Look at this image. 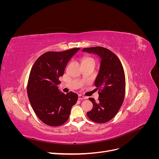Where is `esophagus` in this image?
<instances>
[{"instance_id":"obj_1","label":"esophagus","mask_w":159,"mask_h":159,"mask_svg":"<svg viewBox=\"0 0 159 159\" xmlns=\"http://www.w3.org/2000/svg\"><path fill=\"white\" fill-rule=\"evenodd\" d=\"M78 99H79L80 100H84V99H87V98H85V97H84V96L81 95H79V96H78Z\"/></svg>"}]
</instances>
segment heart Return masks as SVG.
Returning a JSON list of instances; mask_svg holds the SVG:
<instances>
[{
	"mask_svg": "<svg viewBox=\"0 0 159 159\" xmlns=\"http://www.w3.org/2000/svg\"><path fill=\"white\" fill-rule=\"evenodd\" d=\"M93 60V59L89 58V57H87V58H85V59L84 60V61H86V60Z\"/></svg>",
	"mask_w": 159,
	"mask_h": 159,
	"instance_id": "obj_1",
	"label": "heart"
}]
</instances>
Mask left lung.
I'll use <instances>...</instances> for the list:
<instances>
[{"mask_svg":"<svg viewBox=\"0 0 159 159\" xmlns=\"http://www.w3.org/2000/svg\"><path fill=\"white\" fill-rule=\"evenodd\" d=\"M82 52L98 55L101 59L99 73L95 81L97 89L100 90L99 102L89 98L93 107L87 115L95 123H106L116 115L123 102L125 76L123 66L118 57L105 48H88Z\"/></svg>","mask_w":159,"mask_h":159,"instance_id":"8db88e82","label":"left lung"}]
</instances>
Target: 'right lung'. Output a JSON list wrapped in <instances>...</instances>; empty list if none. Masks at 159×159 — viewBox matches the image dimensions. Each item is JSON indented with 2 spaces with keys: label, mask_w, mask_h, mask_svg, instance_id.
Here are the masks:
<instances>
[{
  "label": "right lung",
  "mask_w": 159,
  "mask_h": 159,
  "mask_svg": "<svg viewBox=\"0 0 159 159\" xmlns=\"http://www.w3.org/2000/svg\"><path fill=\"white\" fill-rule=\"evenodd\" d=\"M80 49L48 52L38 57L31 69L28 97L37 117L48 125L57 127L64 124L78 101V94L72 91L64 94L57 85L68 62Z\"/></svg>",
  "instance_id": "1"
}]
</instances>
